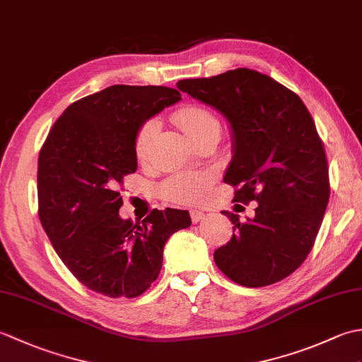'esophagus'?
<instances>
[{
  "label": "esophagus",
  "instance_id": "esophagus-1",
  "mask_svg": "<svg viewBox=\"0 0 362 362\" xmlns=\"http://www.w3.org/2000/svg\"><path fill=\"white\" fill-rule=\"evenodd\" d=\"M189 216H191V221H193V224H197V222H201L202 219H205L206 214L201 210H191Z\"/></svg>",
  "mask_w": 362,
  "mask_h": 362
}]
</instances>
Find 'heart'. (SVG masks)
Masks as SVG:
<instances>
[{
	"mask_svg": "<svg viewBox=\"0 0 362 362\" xmlns=\"http://www.w3.org/2000/svg\"><path fill=\"white\" fill-rule=\"evenodd\" d=\"M174 119L180 129L185 132L189 140L201 136L210 130H221V124L214 115L202 105H185L177 110ZM158 122L156 119L146 121L138 130L135 138V153L138 160H144L148 156V149L152 136L156 135ZM214 182V175L209 171H193L187 174H179L169 177L160 185V196L166 201L179 204H199L209 194Z\"/></svg>",
	"mask_w": 362,
	"mask_h": 362,
	"instance_id": "1",
	"label": "heart"
}]
</instances>
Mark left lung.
Returning <instances> with one entry per match:
<instances>
[{
	"instance_id": "1",
	"label": "left lung",
	"mask_w": 362,
	"mask_h": 362,
	"mask_svg": "<svg viewBox=\"0 0 362 362\" xmlns=\"http://www.w3.org/2000/svg\"><path fill=\"white\" fill-rule=\"evenodd\" d=\"M177 88L213 107L230 124L232 161L224 182L236 202H258L214 252L230 280L247 288L286 279L308 257L329 199L328 165L311 115L294 91L249 68L183 79Z\"/></svg>"
}]
</instances>
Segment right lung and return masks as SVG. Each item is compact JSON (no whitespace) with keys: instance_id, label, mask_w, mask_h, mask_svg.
<instances>
[{"instance_id":"add662e5","label":"right lung","mask_w":362,"mask_h":362,"mask_svg":"<svg viewBox=\"0 0 362 362\" xmlns=\"http://www.w3.org/2000/svg\"><path fill=\"white\" fill-rule=\"evenodd\" d=\"M180 99L169 87H107L65 109L38 156L42 227L71 274L99 294H143L169 236L191 226L187 210H153L141 226L118 213L122 177L136 171L138 130Z\"/></svg>"}]
</instances>
